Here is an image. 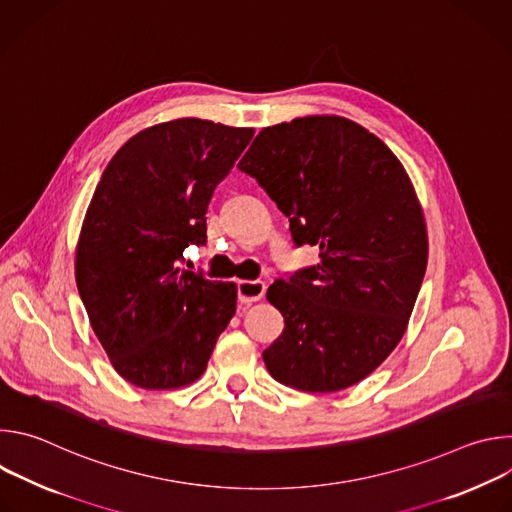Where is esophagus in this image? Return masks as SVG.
Returning <instances> with one entry per match:
<instances>
[{
  "label": "esophagus",
  "mask_w": 512,
  "mask_h": 512,
  "mask_svg": "<svg viewBox=\"0 0 512 512\" xmlns=\"http://www.w3.org/2000/svg\"><path fill=\"white\" fill-rule=\"evenodd\" d=\"M237 294L241 304H253L259 302L265 296V283L263 281H251L243 279L237 283Z\"/></svg>",
  "instance_id": "1"
}]
</instances>
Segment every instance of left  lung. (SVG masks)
Masks as SVG:
<instances>
[{
	"label": "left lung",
	"mask_w": 512,
	"mask_h": 512,
	"mask_svg": "<svg viewBox=\"0 0 512 512\" xmlns=\"http://www.w3.org/2000/svg\"><path fill=\"white\" fill-rule=\"evenodd\" d=\"M239 170L289 218L296 247L320 249L318 265L267 289L285 322L263 350L269 375L306 393L356 385L403 338L427 267L403 164L362 125L310 115L261 129Z\"/></svg>",
	"instance_id": "8db88e82"
}]
</instances>
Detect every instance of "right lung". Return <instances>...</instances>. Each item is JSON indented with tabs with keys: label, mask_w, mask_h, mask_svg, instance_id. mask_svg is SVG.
<instances>
[{
	"label": "right lung",
	"mask_w": 512,
	"mask_h": 512,
	"mask_svg": "<svg viewBox=\"0 0 512 512\" xmlns=\"http://www.w3.org/2000/svg\"><path fill=\"white\" fill-rule=\"evenodd\" d=\"M255 129L184 117L135 133L107 164L77 243L75 277L113 369L148 391L206 371L237 285L178 267L206 243V208Z\"/></svg>",
	"instance_id": "obj_1"
}]
</instances>
